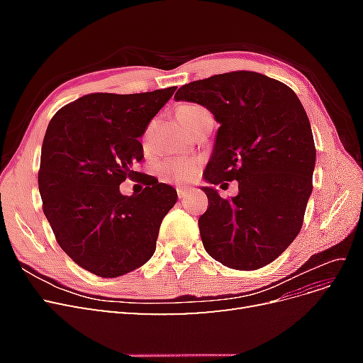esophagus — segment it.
<instances>
[{
    "mask_svg": "<svg viewBox=\"0 0 363 363\" xmlns=\"http://www.w3.org/2000/svg\"><path fill=\"white\" fill-rule=\"evenodd\" d=\"M188 192H189V189H186V188H177V195H179L180 200L184 199V196L188 195Z\"/></svg>",
    "mask_w": 363,
    "mask_h": 363,
    "instance_id": "obj_1",
    "label": "esophagus"
}]
</instances>
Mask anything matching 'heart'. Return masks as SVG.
Wrapping results in <instances>:
<instances>
[{
  "mask_svg": "<svg viewBox=\"0 0 363 363\" xmlns=\"http://www.w3.org/2000/svg\"><path fill=\"white\" fill-rule=\"evenodd\" d=\"M200 111H203V107L196 104L182 106L177 111V118L180 121V124L183 127L188 125L191 123V119ZM199 171H200V160L183 159V157L163 160L157 167V172L163 182L174 183L179 186L189 184L191 182H194L196 179V175H199Z\"/></svg>",
  "mask_w": 363,
  "mask_h": 363,
  "instance_id": "heart-1",
  "label": "heart"
}]
</instances>
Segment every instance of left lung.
Masks as SVG:
<instances>
[{
  "label": "left lung",
  "instance_id": "8db88e82",
  "mask_svg": "<svg viewBox=\"0 0 363 363\" xmlns=\"http://www.w3.org/2000/svg\"><path fill=\"white\" fill-rule=\"evenodd\" d=\"M174 98L204 106L221 124L204 179L221 188L238 180L232 199L203 188L206 251L233 269L268 265L300 233L313 188L316 150L301 101L289 86L252 71L188 83Z\"/></svg>",
  "mask_w": 363,
  "mask_h": 363
}]
</instances>
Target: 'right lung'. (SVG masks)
I'll return each mask as SVG.
<instances>
[{
	"label": "right lung",
	"mask_w": 363,
	"mask_h": 363,
	"mask_svg": "<svg viewBox=\"0 0 363 363\" xmlns=\"http://www.w3.org/2000/svg\"><path fill=\"white\" fill-rule=\"evenodd\" d=\"M175 89L84 95L47 127L38 174L43 213L60 248L95 276H124L155 255L177 191L135 164L144 159L139 138ZM125 178L147 188L123 196L118 184Z\"/></svg>",
	"instance_id": "obj_1"
}]
</instances>
